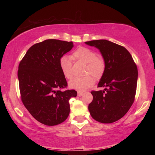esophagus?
<instances>
[{
  "instance_id": "1",
  "label": "esophagus",
  "mask_w": 155,
  "mask_h": 155,
  "mask_svg": "<svg viewBox=\"0 0 155 155\" xmlns=\"http://www.w3.org/2000/svg\"><path fill=\"white\" fill-rule=\"evenodd\" d=\"M77 94H78V96H81L83 95V93L81 92V91H78Z\"/></svg>"
}]
</instances>
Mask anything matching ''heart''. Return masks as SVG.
I'll list each match as a JSON object with an SVG mask.
<instances>
[{
  "label": "heart",
  "mask_w": 155,
  "mask_h": 155,
  "mask_svg": "<svg viewBox=\"0 0 155 155\" xmlns=\"http://www.w3.org/2000/svg\"><path fill=\"white\" fill-rule=\"evenodd\" d=\"M71 57L63 56L59 59V66L64 77L68 79L73 77L72 59L75 61H83L86 64L85 74L83 77L75 78L69 83L70 88L82 91L90 87L94 83L93 76L95 79L98 80L103 75L105 70V61L103 57L96 54V52L87 47L81 46L72 52ZM91 75H90L89 74Z\"/></svg>",
  "instance_id": "obj_1"
}]
</instances>
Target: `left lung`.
<instances>
[{"label":"left lung","mask_w":155,"mask_h":155,"mask_svg":"<svg viewBox=\"0 0 155 155\" xmlns=\"http://www.w3.org/2000/svg\"><path fill=\"white\" fill-rule=\"evenodd\" d=\"M100 50L106 66L98 87L91 91L93 101L88 109L93 118L109 124L121 119L134 103L138 77L137 68L124 47L106 40L86 41Z\"/></svg>","instance_id":"8db88e82"}]
</instances>
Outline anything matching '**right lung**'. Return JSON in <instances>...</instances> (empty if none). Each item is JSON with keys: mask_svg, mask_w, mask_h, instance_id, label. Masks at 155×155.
I'll return each instance as SVG.
<instances>
[{"mask_svg": "<svg viewBox=\"0 0 155 155\" xmlns=\"http://www.w3.org/2000/svg\"><path fill=\"white\" fill-rule=\"evenodd\" d=\"M74 46L72 41L44 40L28 50L18 66L21 100L36 120L47 126L61 124L70 114L69 101L77 91L67 90L68 83L59 59Z\"/></svg>", "mask_w": 155, "mask_h": 155, "instance_id": "obj_1", "label": "right lung"}]
</instances>
